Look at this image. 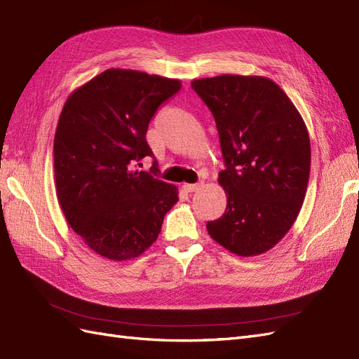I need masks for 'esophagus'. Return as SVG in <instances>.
<instances>
[{"instance_id": "1", "label": "esophagus", "mask_w": 359, "mask_h": 359, "mask_svg": "<svg viewBox=\"0 0 359 359\" xmlns=\"http://www.w3.org/2000/svg\"><path fill=\"white\" fill-rule=\"evenodd\" d=\"M201 187H203V183H183L182 189L185 192H194L198 191Z\"/></svg>"}]
</instances>
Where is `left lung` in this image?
Segmentation results:
<instances>
[{
  "instance_id": "left-lung-1",
  "label": "left lung",
  "mask_w": 359,
  "mask_h": 359,
  "mask_svg": "<svg viewBox=\"0 0 359 359\" xmlns=\"http://www.w3.org/2000/svg\"><path fill=\"white\" fill-rule=\"evenodd\" d=\"M214 115L226 170L222 218L208 222L212 240L238 256L267 252L285 236L305 200L311 144L288 95L261 76L192 80Z\"/></svg>"
}]
</instances>
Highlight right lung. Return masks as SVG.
<instances>
[{
	"label": "right lung",
	"instance_id": "add662e5",
	"mask_svg": "<svg viewBox=\"0 0 359 359\" xmlns=\"http://www.w3.org/2000/svg\"><path fill=\"white\" fill-rule=\"evenodd\" d=\"M180 80L110 68L65 101L54 135V179L68 224L110 261L142 255L158 240L177 187L135 170L153 156L145 133Z\"/></svg>",
	"mask_w": 359,
	"mask_h": 359
}]
</instances>
